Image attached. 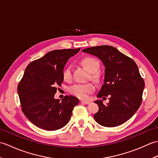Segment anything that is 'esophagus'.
<instances>
[{
  "label": "esophagus",
  "mask_w": 158,
  "mask_h": 158,
  "mask_svg": "<svg viewBox=\"0 0 158 158\" xmlns=\"http://www.w3.org/2000/svg\"><path fill=\"white\" fill-rule=\"evenodd\" d=\"M81 102L85 104V105H88V104L90 103L89 101H87V100H81Z\"/></svg>",
  "instance_id": "esophagus-1"
}]
</instances>
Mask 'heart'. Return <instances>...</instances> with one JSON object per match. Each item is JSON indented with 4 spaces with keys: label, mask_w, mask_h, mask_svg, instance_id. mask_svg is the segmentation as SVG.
<instances>
[{
    "label": "heart",
    "mask_w": 158,
    "mask_h": 158,
    "mask_svg": "<svg viewBox=\"0 0 158 158\" xmlns=\"http://www.w3.org/2000/svg\"><path fill=\"white\" fill-rule=\"evenodd\" d=\"M82 64L88 71L92 73V78L94 80H98L100 78L99 73L97 72L100 68V63L98 60L92 57H87L83 59L81 61ZM63 79L66 82H70L72 80V70L71 66L66 67L62 73ZM95 90V87L91 83H76V84L70 86L69 88V92L71 94L77 98L81 99H86L89 97L90 94L93 93Z\"/></svg>",
    "instance_id": "1"
}]
</instances>
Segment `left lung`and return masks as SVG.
<instances>
[{"mask_svg": "<svg viewBox=\"0 0 158 158\" xmlns=\"http://www.w3.org/2000/svg\"><path fill=\"white\" fill-rule=\"evenodd\" d=\"M101 60L105 79L97 97L109 96V102L94 101L99 110L94 117L105 127H115L132 117L141 105L145 82L134 60L110 45H100L83 49Z\"/></svg>", "mask_w": 158, "mask_h": 158, "instance_id": "8db88e82", "label": "left lung"}]
</instances>
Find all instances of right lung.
Returning <instances> with one entry per match:
<instances>
[{
  "label": "right lung",
  "instance_id": "right-lung-1",
  "mask_svg": "<svg viewBox=\"0 0 158 158\" xmlns=\"http://www.w3.org/2000/svg\"><path fill=\"white\" fill-rule=\"evenodd\" d=\"M78 49L53 50L26 67L18 86L22 110L26 117L40 128L56 130L70 119L79 99L66 96L55 99L57 87L63 82L62 73L68 60L79 52Z\"/></svg>",
  "mask_w": 158,
  "mask_h": 158
}]
</instances>
